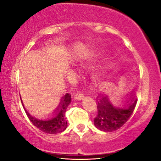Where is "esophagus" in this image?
<instances>
[{
    "label": "esophagus",
    "instance_id": "1",
    "mask_svg": "<svg viewBox=\"0 0 161 161\" xmlns=\"http://www.w3.org/2000/svg\"><path fill=\"white\" fill-rule=\"evenodd\" d=\"M83 97H84V95H83V94H81L80 92H78V93L75 94V99H76V100H83Z\"/></svg>",
    "mask_w": 161,
    "mask_h": 161
}]
</instances>
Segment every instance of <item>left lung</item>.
<instances>
[{
  "mask_svg": "<svg viewBox=\"0 0 161 161\" xmlns=\"http://www.w3.org/2000/svg\"><path fill=\"white\" fill-rule=\"evenodd\" d=\"M133 94L132 92L123 108L113 106L106 96L102 97L99 100L97 97V114L94 121L97 128L104 132H113L122 127L135 110L137 100Z\"/></svg>",
  "mask_w": 161,
  "mask_h": 161,
  "instance_id": "left-lung-1",
  "label": "left lung"
}]
</instances>
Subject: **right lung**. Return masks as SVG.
Returning a JSON list of instances; mask_svg holds the SVG:
<instances>
[{
    "mask_svg": "<svg viewBox=\"0 0 161 161\" xmlns=\"http://www.w3.org/2000/svg\"><path fill=\"white\" fill-rule=\"evenodd\" d=\"M70 102H71V95L69 93H67L64 97H62V100L59 105L58 113H56L53 118L49 120H39L31 116L26 111V110H25V111L32 124L41 131L49 134L59 133L64 130L67 127L65 113Z\"/></svg>",
    "mask_w": 161,
    "mask_h": 161,
    "instance_id": "right-lung-1",
    "label": "right lung"
}]
</instances>
